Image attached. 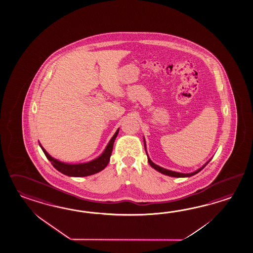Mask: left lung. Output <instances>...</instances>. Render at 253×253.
<instances>
[{
	"instance_id": "left-lung-1",
	"label": "left lung",
	"mask_w": 253,
	"mask_h": 253,
	"mask_svg": "<svg viewBox=\"0 0 253 253\" xmlns=\"http://www.w3.org/2000/svg\"><path fill=\"white\" fill-rule=\"evenodd\" d=\"M148 160H149V163H150V165L155 169L156 170L159 171L160 173H162V174H164V175H169V176H175V177H186V176H191V175H196V173H198L199 171H201L207 164L205 166H203L201 169H199L198 170L195 171V172H193V173H190V174H183V173H178V172H175V171H170L168 170V169H163V168H161L160 166L156 165L154 164L151 160H150V158L148 157Z\"/></svg>"
}]
</instances>
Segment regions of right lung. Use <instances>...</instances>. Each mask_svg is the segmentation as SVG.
I'll return each mask as SVG.
<instances>
[{
  "label": "right lung",
  "mask_w": 253,
  "mask_h": 253,
  "mask_svg": "<svg viewBox=\"0 0 253 253\" xmlns=\"http://www.w3.org/2000/svg\"><path fill=\"white\" fill-rule=\"evenodd\" d=\"M119 129L115 132V134L113 136V138L110 140L105 150L103 151V154L101 155L99 158L95 160H92L88 163H84V164H76V165H71V164H66L60 162L58 160L53 159L50 155L44 150V148L42 147V150L44 154L46 155V159L51 162L52 166L57 169V170L61 172L64 175H69V176H86V175H91L103 170V169L108 165L110 161V157L112 155L113 148H114V140L118 134Z\"/></svg>",
  "instance_id": "obj_1"
}]
</instances>
